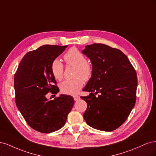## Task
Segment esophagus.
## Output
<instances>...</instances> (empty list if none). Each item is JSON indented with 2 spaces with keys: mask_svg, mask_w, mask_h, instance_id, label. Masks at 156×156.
Returning <instances> with one entry per match:
<instances>
[{
  "mask_svg": "<svg viewBox=\"0 0 156 156\" xmlns=\"http://www.w3.org/2000/svg\"><path fill=\"white\" fill-rule=\"evenodd\" d=\"M73 98H74L75 101H78V100L80 98V97L79 96H78V95H75V96L73 97Z\"/></svg>",
  "mask_w": 156,
  "mask_h": 156,
  "instance_id": "obj_1",
  "label": "esophagus"
}]
</instances>
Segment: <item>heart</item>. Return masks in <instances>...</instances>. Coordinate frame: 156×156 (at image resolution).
Here are the masks:
<instances>
[{
    "mask_svg": "<svg viewBox=\"0 0 156 156\" xmlns=\"http://www.w3.org/2000/svg\"><path fill=\"white\" fill-rule=\"evenodd\" d=\"M64 59L67 63L76 67L74 77L71 80H67L59 85L61 91L67 94H76L83 85V79L87 81L93 74V67L91 63L87 62L84 55L78 49L72 48L64 55ZM51 71L54 78L60 81L63 79V65L58 59H54L51 65Z\"/></svg>",
    "mask_w": 156,
    "mask_h": 156,
    "instance_id": "heart-1",
    "label": "heart"
}]
</instances>
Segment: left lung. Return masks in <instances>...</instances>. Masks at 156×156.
<instances>
[{
    "instance_id": "obj_1",
    "label": "left lung",
    "mask_w": 156,
    "mask_h": 156,
    "mask_svg": "<svg viewBox=\"0 0 156 156\" xmlns=\"http://www.w3.org/2000/svg\"><path fill=\"white\" fill-rule=\"evenodd\" d=\"M82 53L93 67L91 78L83 89L90 93L81 97L87 104L83 118L94 129L112 132L126 121L135 104L136 71L122 51L106 44L87 45Z\"/></svg>"
}]
</instances>
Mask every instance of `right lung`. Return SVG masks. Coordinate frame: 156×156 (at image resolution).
Here are the masks:
<instances>
[{"label": "right lung", "instance_id": "right-lung-1", "mask_svg": "<svg viewBox=\"0 0 156 156\" xmlns=\"http://www.w3.org/2000/svg\"><path fill=\"white\" fill-rule=\"evenodd\" d=\"M67 47L45 44L27 53L15 74L17 107L30 126L41 133L61 129L74 103L70 95L60 94L52 100L46 97L48 92L57 94L59 91L51 65Z\"/></svg>", "mask_w": 156, "mask_h": 156}]
</instances>
